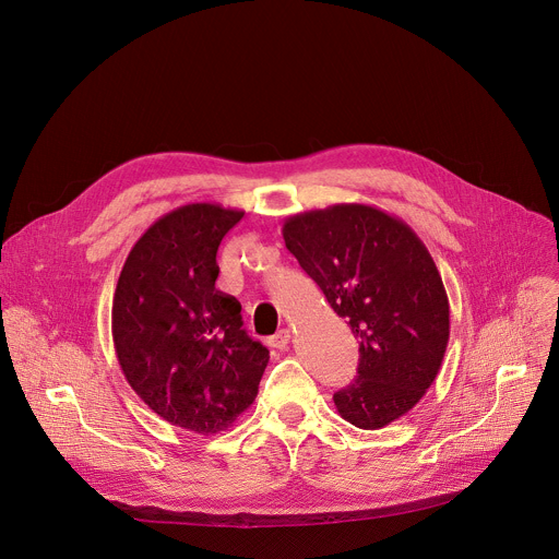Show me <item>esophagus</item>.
I'll use <instances>...</instances> for the list:
<instances>
[{
	"mask_svg": "<svg viewBox=\"0 0 559 559\" xmlns=\"http://www.w3.org/2000/svg\"><path fill=\"white\" fill-rule=\"evenodd\" d=\"M289 341H292V332H289V330H281V332H276V334L270 338V347L283 352V349H287Z\"/></svg>",
	"mask_w": 559,
	"mask_h": 559,
	"instance_id": "obj_1",
	"label": "esophagus"
}]
</instances>
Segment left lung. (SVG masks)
Wrapping results in <instances>:
<instances>
[{"label": "left lung", "mask_w": 559, "mask_h": 559, "mask_svg": "<svg viewBox=\"0 0 559 559\" xmlns=\"http://www.w3.org/2000/svg\"><path fill=\"white\" fill-rule=\"evenodd\" d=\"M287 250L360 341L358 376L334 405L358 429H382L412 412L433 384L449 343L442 276L397 216L338 203L294 214Z\"/></svg>", "instance_id": "left-lung-1"}]
</instances>
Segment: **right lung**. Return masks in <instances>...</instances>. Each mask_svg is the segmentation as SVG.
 I'll use <instances>...</instances> for the list:
<instances>
[{
  "instance_id": "1",
  "label": "right lung",
  "mask_w": 559,
  "mask_h": 559,
  "mask_svg": "<svg viewBox=\"0 0 559 559\" xmlns=\"http://www.w3.org/2000/svg\"><path fill=\"white\" fill-rule=\"evenodd\" d=\"M243 214L218 203L164 214L130 250L112 298L126 380L156 416L203 436L254 403L270 360L241 330V302L214 287L218 246Z\"/></svg>"
}]
</instances>
